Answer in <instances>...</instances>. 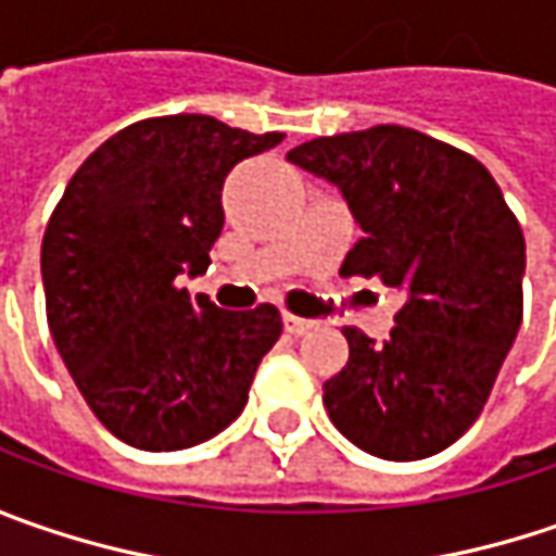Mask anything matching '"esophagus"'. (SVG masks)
Returning <instances> with one entry per match:
<instances>
[{
  "label": "esophagus",
  "mask_w": 556,
  "mask_h": 556,
  "mask_svg": "<svg viewBox=\"0 0 556 556\" xmlns=\"http://www.w3.org/2000/svg\"><path fill=\"white\" fill-rule=\"evenodd\" d=\"M282 324H286V329H289L292 336H304V332L314 326V320H304V317H295V314H282Z\"/></svg>",
  "instance_id": "34e87169"
}]
</instances>
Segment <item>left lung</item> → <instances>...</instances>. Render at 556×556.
Returning a JSON list of instances; mask_svg holds the SVG:
<instances>
[{
	"mask_svg": "<svg viewBox=\"0 0 556 556\" xmlns=\"http://www.w3.org/2000/svg\"><path fill=\"white\" fill-rule=\"evenodd\" d=\"M286 157L332 182L364 230L342 274L404 292L382 345L342 329L349 364L324 382L329 420L382 460L445 451L482 414L522 324L514 211L476 157L410 127L320 136Z\"/></svg>",
	"mask_w": 556,
	"mask_h": 556,
	"instance_id": "1",
	"label": "left lung"
}]
</instances>
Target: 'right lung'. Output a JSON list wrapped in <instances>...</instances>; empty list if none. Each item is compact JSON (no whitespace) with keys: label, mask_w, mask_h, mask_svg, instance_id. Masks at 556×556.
I'll use <instances>...</instances> for the list:
<instances>
[{"label":"right lung","mask_w":556,"mask_h":556,"mask_svg":"<svg viewBox=\"0 0 556 556\" xmlns=\"http://www.w3.org/2000/svg\"><path fill=\"white\" fill-rule=\"evenodd\" d=\"M279 142L207 114L149 117L86 157L52 211L39 257L52 342L121 442L180 451L242 414L279 311H224L182 279L211 264L227 174Z\"/></svg>","instance_id":"1"}]
</instances>
